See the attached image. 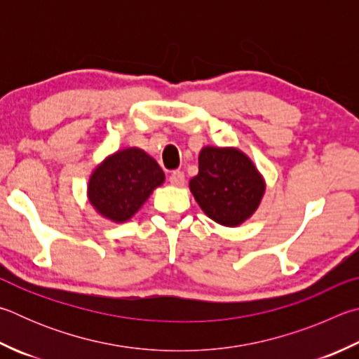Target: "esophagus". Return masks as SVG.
Returning <instances> with one entry per match:
<instances>
[{"mask_svg":"<svg viewBox=\"0 0 359 359\" xmlns=\"http://www.w3.org/2000/svg\"><path fill=\"white\" fill-rule=\"evenodd\" d=\"M169 182H171V185H175V187H182L185 184V174L182 171H172L171 175H169Z\"/></svg>","mask_w":359,"mask_h":359,"instance_id":"1","label":"esophagus"}]
</instances>
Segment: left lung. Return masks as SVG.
I'll return each instance as SVG.
<instances>
[{"mask_svg": "<svg viewBox=\"0 0 359 359\" xmlns=\"http://www.w3.org/2000/svg\"><path fill=\"white\" fill-rule=\"evenodd\" d=\"M190 190L208 218L238 226L256 212L265 184L238 149L207 146L199 154V172L190 180Z\"/></svg>", "mask_w": 359, "mask_h": 359, "instance_id": "8db88e82", "label": "left lung"}]
</instances>
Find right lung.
Here are the masks:
<instances>
[{"instance_id": "right-lung-1", "label": "right lung", "mask_w": 359, "mask_h": 359, "mask_svg": "<svg viewBox=\"0 0 359 359\" xmlns=\"http://www.w3.org/2000/svg\"><path fill=\"white\" fill-rule=\"evenodd\" d=\"M165 182L158 163L141 149H123L97 166L89 179V201L103 217L123 223Z\"/></svg>"}]
</instances>
